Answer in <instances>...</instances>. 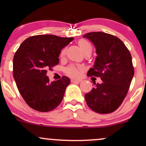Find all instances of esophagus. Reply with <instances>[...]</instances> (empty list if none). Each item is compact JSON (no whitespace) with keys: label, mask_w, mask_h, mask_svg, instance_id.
I'll use <instances>...</instances> for the list:
<instances>
[{"label":"esophagus","mask_w":146,"mask_h":146,"mask_svg":"<svg viewBox=\"0 0 146 146\" xmlns=\"http://www.w3.org/2000/svg\"><path fill=\"white\" fill-rule=\"evenodd\" d=\"M71 82L72 83H75V82H81L82 80H76V79H71Z\"/></svg>","instance_id":"1"}]
</instances>
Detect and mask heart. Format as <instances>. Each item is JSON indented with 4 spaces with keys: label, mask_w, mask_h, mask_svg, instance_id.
<instances>
[{
    "label": "heart",
    "mask_w": 146,
    "mask_h": 146,
    "mask_svg": "<svg viewBox=\"0 0 146 146\" xmlns=\"http://www.w3.org/2000/svg\"><path fill=\"white\" fill-rule=\"evenodd\" d=\"M79 46H80L81 49L82 50L83 52L86 51V50L88 49H92L91 45L88 41H86V40L81 39L78 42ZM64 53V50H62V51L61 54L62 55ZM80 68L78 67V66H74V65H71L68 67H67L65 70V72L67 75H69L71 77H77L78 76L79 74H80Z\"/></svg>",
    "instance_id": "b5f03b06"
}]
</instances>
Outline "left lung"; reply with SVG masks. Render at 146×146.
I'll return each instance as SVG.
<instances>
[{"label":"left lung","mask_w":146,"mask_h":146,"mask_svg":"<svg viewBox=\"0 0 146 146\" xmlns=\"http://www.w3.org/2000/svg\"><path fill=\"white\" fill-rule=\"evenodd\" d=\"M83 37L93 43L98 55L87 75L100 77L103 82L94 84V88L85 94V100L96 113H113L126 96L135 73L131 54L123 42L111 34L99 31Z\"/></svg>","instance_id":"1"}]
</instances>
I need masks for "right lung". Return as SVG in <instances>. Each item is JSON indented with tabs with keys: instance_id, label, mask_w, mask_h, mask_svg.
<instances>
[{
	"instance_id": "1",
	"label": "right lung",
	"mask_w": 146,
	"mask_h": 146,
	"mask_svg": "<svg viewBox=\"0 0 146 146\" xmlns=\"http://www.w3.org/2000/svg\"><path fill=\"white\" fill-rule=\"evenodd\" d=\"M73 39L38 35L27 38L16 51L13 60V75L20 93L33 109L48 112L61 103L71 80L63 76L50 82L46 73L58 64L61 50Z\"/></svg>"
}]
</instances>
